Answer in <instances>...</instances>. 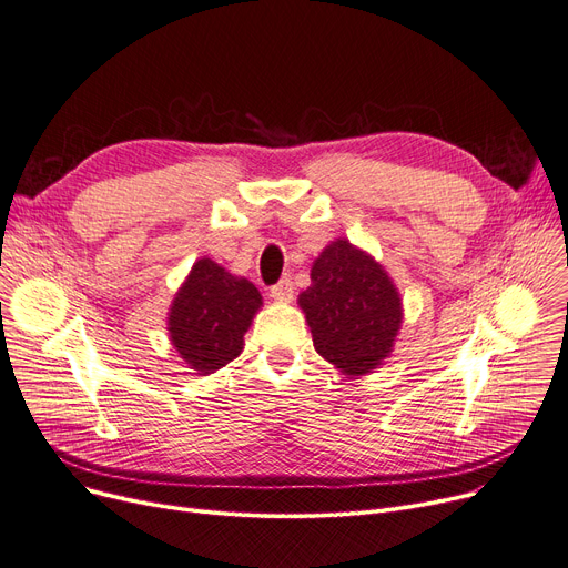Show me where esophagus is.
I'll return each mask as SVG.
<instances>
[{
	"instance_id": "34e87169",
	"label": "esophagus",
	"mask_w": 568,
	"mask_h": 568,
	"mask_svg": "<svg viewBox=\"0 0 568 568\" xmlns=\"http://www.w3.org/2000/svg\"><path fill=\"white\" fill-rule=\"evenodd\" d=\"M270 296L274 301H278V304H287V301H292L294 296V285H292V278H281L272 290H270Z\"/></svg>"
}]
</instances>
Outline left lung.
I'll list each match as a JSON object with an SVG mask.
<instances>
[{
  "mask_svg": "<svg viewBox=\"0 0 568 568\" xmlns=\"http://www.w3.org/2000/svg\"><path fill=\"white\" fill-rule=\"evenodd\" d=\"M311 287L298 294L320 356L347 376L369 374L390 356L402 328V296L388 272L347 240L313 262Z\"/></svg>",
  "mask_w": 568,
  "mask_h": 568,
  "instance_id": "left-lung-1",
  "label": "left lung"
}]
</instances>
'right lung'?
Returning <instances> with one entry per match:
<instances>
[{
	"label": "right lung",
	"mask_w": 568,
	"mask_h": 568,
	"mask_svg": "<svg viewBox=\"0 0 568 568\" xmlns=\"http://www.w3.org/2000/svg\"><path fill=\"white\" fill-rule=\"evenodd\" d=\"M262 306L257 287L210 257L194 262L169 308V337L180 358L212 374L244 349V333Z\"/></svg>",
	"instance_id": "1"
}]
</instances>
